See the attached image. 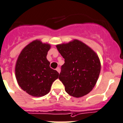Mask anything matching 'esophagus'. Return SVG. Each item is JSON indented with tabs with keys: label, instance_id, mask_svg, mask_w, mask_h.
<instances>
[{
	"label": "esophagus",
	"instance_id": "34e87169",
	"mask_svg": "<svg viewBox=\"0 0 123 123\" xmlns=\"http://www.w3.org/2000/svg\"><path fill=\"white\" fill-rule=\"evenodd\" d=\"M56 71H57L58 73H60V68H56Z\"/></svg>",
	"mask_w": 123,
	"mask_h": 123
}]
</instances>
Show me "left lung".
<instances>
[{"instance_id": "8db88e82", "label": "left lung", "mask_w": 123, "mask_h": 123, "mask_svg": "<svg viewBox=\"0 0 123 123\" xmlns=\"http://www.w3.org/2000/svg\"><path fill=\"white\" fill-rule=\"evenodd\" d=\"M56 47L65 58L58 78L66 92L76 98L89 93L97 81L101 70L97 54L78 40L57 45Z\"/></svg>"}]
</instances>
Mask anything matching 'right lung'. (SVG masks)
<instances>
[{"label":"right lung","mask_w":123,"mask_h":123,"mask_svg":"<svg viewBox=\"0 0 123 123\" xmlns=\"http://www.w3.org/2000/svg\"><path fill=\"white\" fill-rule=\"evenodd\" d=\"M51 45L36 40L26 45L17 60L15 73L20 87L33 97H39L51 90L59 74L50 68L46 58Z\"/></svg>","instance_id":"obj_1"}]
</instances>
